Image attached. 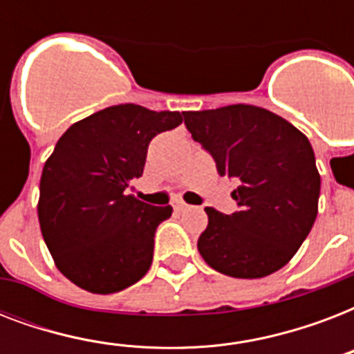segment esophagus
<instances>
[{
  "label": "esophagus",
  "mask_w": 354,
  "mask_h": 354,
  "mask_svg": "<svg viewBox=\"0 0 354 354\" xmlns=\"http://www.w3.org/2000/svg\"><path fill=\"white\" fill-rule=\"evenodd\" d=\"M174 209H176V211H187V209H193V205L183 204V202H176V204H174Z\"/></svg>",
  "instance_id": "34e87169"
}]
</instances>
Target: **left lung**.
Wrapping results in <instances>:
<instances>
[{
	"mask_svg": "<svg viewBox=\"0 0 354 354\" xmlns=\"http://www.w3.org/2000/svg\"><path fill=\"white\" fill-rule=\"evenodd\" d=\"M183 119L218 174L236 180L235 213L205 207L209 222L198 239L200 255L213 270L239 279L283 268L318 215L319 174L308 139L252 104L183 112Z\"/></svg>",
	"mask_w": 354,
	"mask_h": 354,
	"instance_id": "obj_1",
	"label": "left lung"
}]
</instances>
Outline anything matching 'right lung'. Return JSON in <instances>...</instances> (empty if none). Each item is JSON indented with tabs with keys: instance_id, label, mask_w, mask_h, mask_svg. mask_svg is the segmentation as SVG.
I'll return each instance as SVG.
<instances>
[{
	"instance_id": "right-lung-1",
	"label": "right lung",
	"mask_w": 354,
	"mask_h": 354,
	"mask_svg": "<svg viewBox=\"0 0 354 354\" xmlns=\"http://www.w3.org/2000/svg\"><path fill=\"white\" fill-rule=\"evenodd\" d=\"M182 121L180 112L118 104L75 122L58 139L41 171L38 221L71 283L113 294L149 272L156 230L172 207L145 204L128 187L143 174L152 138Z\"/></svg>"
}]
</instances>
